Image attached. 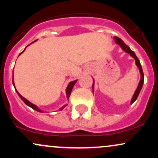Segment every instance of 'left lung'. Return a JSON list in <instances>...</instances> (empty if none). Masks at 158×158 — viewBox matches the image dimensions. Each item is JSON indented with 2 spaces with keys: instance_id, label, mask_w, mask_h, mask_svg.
I'll return each mask as SVG.
<instances>
[{
  "instance_id": "8db88e82",
  "label": "left lung",
  "mask_w": 158,
  "mask_h": 158,
  "mask_svg": "<svg viewBox=\"0 0 158 158\" xmlns=\"http://www.w3.org/2000/svg\"><path fill=\"white\" fill-rule=\"evenodd\" d=\"M114 39L115 40L116 44L119 45V46H120V48H122L123 50H124V51L126 52H128V53L129 54V55L131 56L132 58H134V59H135V64H136V65H137V68H138L139 73H140V79H139V84H138V85H137V89H136L135 94H134L133 97H132V98H131V104H132V103L135 102V101H136V99H137V97H138L139 92H140V90H141V89H142V88H143V81H144V75H143V69H142V67H141V64H140V62H139V59L137 57V56H136V54L135 53V52L132 51L131 49H130L129 47L127 46V45L125 44L124 42H123V40L119 39V38L117 37V36H115V37H114ZM94 79H93V85H92V88H93V94H94Z\"/></svg>"
}]
</instances>
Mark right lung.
Masks as SVG:
<instances>
[{
    "mask_svg": "<svg viewBox=\"0 0 158 158\" xmlns=\"http://www.w3.org/2000/svg\"><path fill=\"white\" fill-rule=\"evenodd\" d=\"M35 41H34L33 42H32L31 44H32V43H34L35 42ZM31 44H30L29 45H30ZM28 45V46H29ZM28 46H27L26 48H25V49L24 50H23V52H24V50H26V48H27V47ZM23 52H21V53L19 54V56L21 55V53H22ZM77 80H74V81H70V83H69L68 84V87H67V88H66V95H67V99H69V97H70V94H71V91H72V89H73V86H74V85L76 84V83H77ZM12 85H13V86L15 87V91L17 92V94H18V95L20 97V98H21V99H22L23 100V102L25 103V104L27 105V106H29V107H30V108H32V109H34V110H37V111H39V112H41V113H43V112H44V110H41L40 109V108H39V107L38 106H36L35 105H34V104H32V102H30V101L29 100H27V99H25L24 97H23L21 95V94H20L19 92H18V90H16V88H15V83H14V73H12ZM67 106H68V104H66V105H64V106H63L62 107H61V108H59V110H63L64 108V107H66Z\"/></svg>",
    "mask_w": 158,
    "mask_h": 158,
    "instance_id": "add662e5",
    "label": "right lung"
}]
</instances>
